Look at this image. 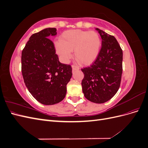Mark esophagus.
Segmentation results:
<instances>
[{"mask_svg":"<svg viewBox=\"0 0 148 148\" xmlns=\"http://www.w3.org/2000/svg\"><path fill=\"white\" fill-rule=\"evenodd\" d=\"M71 67H72V71H73H73H75V70H78L79 69V67H78V66H75V65H72L71 66Z\"/></svg>","mask_w":148,"mask_h":148,"instance_id":"obj_1","label":"esophagus"}]
</instances>
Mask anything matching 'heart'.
<instances>
[{
	"instance_id": "heart-1",
	"label": "heart",
	"mask_w": 148,
	"mask_h": 148,
	"mask_svg": "<svg viewBox=\"0 0 148 148\" xmlns=\"http://www.w3.org/2000/svg\"><path fill=\"white\" fill-rule=\"evenodd\" d=\"M101 47L99 34L95 31L79 29L66 31L60 41L55 42L57 54L64 62H68L74 51L75 59L83 65H89L97 59Z\"/></svg>"
}]
</instances>
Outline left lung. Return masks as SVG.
Here are the masks:
<instances>
[{"label":"left lung","instance_id":"obj_1","mask_svg":"<svg viewBox=\"0 0 148 148\" xmlns=\"http://www.w3.org/2000/svg\"><path fill=\"white\" fill-rule=\"evenodd\" d=\"M96 29L102 39V47L95 62L82 69V82L85 97L91 102L102 104L109 101L119 90L122 74L123 52L113 36Z\"/></svg>","mask_w":148,"mask_h":148}]
</instances>
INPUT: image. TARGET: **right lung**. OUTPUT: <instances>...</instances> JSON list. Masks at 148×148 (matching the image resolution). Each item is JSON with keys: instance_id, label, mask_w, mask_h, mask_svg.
<instances>
[{"instance_id": "obj_1", "label": "right lung", "mask_w": 148, "mask_h": 148, "mask_svg": "<svg viewBox=\"0 0 148 148\" xmlns=\"http://www.w3.org/2000/svg\"><path fill=\"white\" fill-rule=\"evenodd\" d=\"M48 28L31 36L21 53V71L29 92L38 102L53 105L64 99L72 73L70 65L62 64L49 38L57 34Z\"/></svg>"}]
</instances>
